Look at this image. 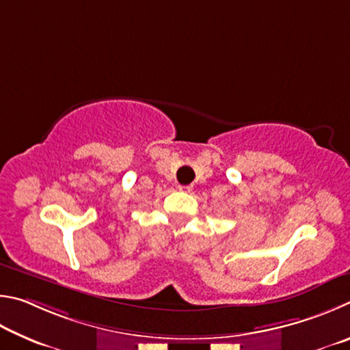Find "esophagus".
<instances>
[{"instance_id": "34e87169", "label": "esophagus", "mask_w": 350, "mask_h": 350, "mask_svg": "<svg viewBox=\"0 0 350 350\" xmlns=\"http://www.w3.org/2000/svg\"><path fill=\"white\" fill-rule=\"evenodd\" d=\"M178 189L181 192H191L192 191V186H178Z\"/></svg>"}]
</instances>
